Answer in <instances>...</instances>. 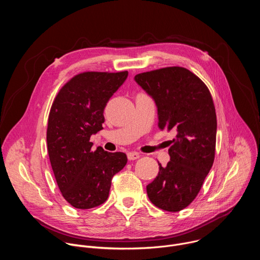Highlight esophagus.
I'll return each mask as SVG.
<instances>
[{"label":"esophagus","mask_w":260,"mask_h":260,"mask_svg":"<svg viewBox=\"0 0 260 260\" xmlns=\"http://www.w3.org/2000/svg\"><path fill=\"white\" fill-rule=\"evenodd\" d=\"M140 154L138 153V152H129V153H127V158H128V160H135V159H138V158H140Z\"/></svg>","instance_id":"1"}]
</instances>
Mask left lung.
I'll return each mask as SVG.
<instances>
[{"mask_svg":"<svg viewBox=\"0 0 260 260\" xmlns=\"http://www.w3.org/2000/svg\"><path fill=\"white\" fill-rule=\"evenodd\" d=\"M155 102L158 127L175 131L170 161L147 185L151 203L179 212L197 198L215 157L217 118L207 85L189 70L168 67L135 76Z\"/></svg>","mask_w":260,"mask_h":260,"instance_id":"left-lung-1","label":"left lung"}]
</instances>
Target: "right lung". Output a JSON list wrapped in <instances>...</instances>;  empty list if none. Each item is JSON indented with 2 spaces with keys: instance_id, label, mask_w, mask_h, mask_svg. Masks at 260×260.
<instances>
[{
  "instance_id": "1",
  "label": "right lung",
  "mask_w": 260,
  "mask_h": 260,
  "mask_svg": "<svg viewBox=\"0 0 260 260\" xmlns=\"http://www.w3.org/2000/svg\"><path fill=\"white\" fill-rule=\"evenodd\" d=\"M128 72H84L58 91L50 109L47 148L52 171L64 200L74 208L91 209L104 204L113 176L127 157L98 147L90 136L103 129L104 109L123 84Z\"/></svg>"
}]
</instances>
